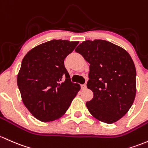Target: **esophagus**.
Masks as SVG:
<instances>
[{"label": "esophagus", "instance_id": "34e87169", "mask_svg": "<svg viewBox=\"0 0 148 148\" xmlns=\"http://www.w3.org/2000/svg\"><path fill=\"white\" fill-rule=\"evenodd\" d=\"M81 87H82V90H85V89H86V84H83V85L81 86Z\"/></svg>", "mask_w": 148, "mask_h": 148}]
</instances>
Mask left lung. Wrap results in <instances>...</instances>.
Wrapping results in <instances>:
<instances>
[{
	"mask_svg": "<svg viewBox=\"0 0 148 148\" xmlns=\"http://www.w3.org/2000/svg\"><path fill=\"white\" fill-rule=\"evenodd\" d=\"M75 51L90 64L87 88L93 98L86 105L95 119L112 124L128 112L136 94V70L129 53L104 40H85Z\"/></svg>",
	"mask_w": 148,
	"mask_h": 148,
	"instance_id": "8db88e82",
	"label": "left lung"
}]
</instances>
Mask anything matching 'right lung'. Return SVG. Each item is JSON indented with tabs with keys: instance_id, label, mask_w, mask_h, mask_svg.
<instances>
[{
	"instance_id": "obj_1",
	"label": "right lung",
	"mask_w": 148,
	"mask_h": 148,
	"mask_svg": "<svg viewBox=\"0 0 148 148\" xmlns=\"http://www.w3.org/2000/svg\"><path fill=\"white\" fill-rule=\"evenodd\" d=\"M79 41L52 40L30 50L22 62L17 86L22 102L36 119L50 122L67 111L81 86L71 82L64 60Z\"/></svg>"
}]
</instances>
